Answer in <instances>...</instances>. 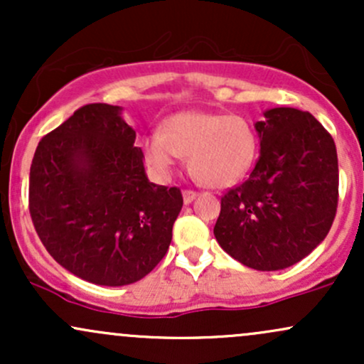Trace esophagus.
Returning a JSON list of instances; mask_svg holds the SVG:
<instances>
[{"label": "esophagus", "instance_id": "1", "mask_svg": "<svg viewBox=\"0 0 364 364\" xmlns=\"http://www.w3.org/2000/svg\"><path fill=\"white\" fill-rule=\"evenodd\" d=\"M196 191H193V190H183V200H185V203L188 205V203H191L193 202V200L196 198Z\"/></svg>", "mask_w": 364, "mask_h": 364}]
</instances>
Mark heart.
Masks as SVG:
<instances>
[{"label": "heart", "instance_id": "heart-1", "mask_svg": "<svg viewBox=\"0 0 364 364\" xmlns=\"http://www.w3.org/2000/svg\"><path fill=\"white\" fill-rule=\"evenodd\" d=\"M144 154L159 176H168L179 156L202 185L229 188L255 164L258 136L248 119L229 112L183 111L169 116L161 132L145 136Z\"/></svg>", "mask_w": 364, "mask_h": 364}]
</instances>
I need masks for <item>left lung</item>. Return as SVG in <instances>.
<instances>
[{"mask_svg":"<svg viewBox=\"0 0 364 364\" xmlns=\"http://www.w3.org/2000/svg\"><path fill=\"white\" fill-rule=\"evenodd\" d=\"M263 116L255 123L260 157L220 198L214 235L235 260L270 272L303 260L328 235L339 166L333 139L310 112L274 107Z\"/></svg>","mask_w":364,"mask_h":364,"instance_id":"obj_1","label":"left lung"}]
</instances>
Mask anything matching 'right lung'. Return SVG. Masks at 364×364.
Instances as JSON below:
<instances>
[{
  "label": "right lung",
  "mask_w": 364,
  "mask_h": 364,
  "mask_svg": "<svg viewBox=\"0 0 364 364\" xmlns=\"http://www.w3.org/2000/svg\"><path fill=\"white\" fill-rule=\"evenodd\" d=\"M121 107L87 104L37 145L28 210L49 255L99 286L144 279L164 258L179 188L150 183Z\"/></svg>",
  "instance_id": "add662e5"
}]
</instances>
